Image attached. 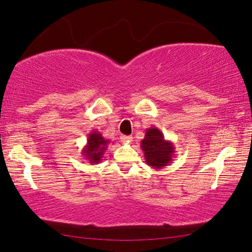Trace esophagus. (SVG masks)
I'll return each mask as SVG.
<instances>
[{"label": "esophagus", "instance_id": "34e87169", "mask_svg": "<svg viewBox=\"0 0 252 252\" xmlns=\"http://www.w3.org/2000/svg\"><path fill=\"white\" fill-rule=\"evenodd\" d=\"M120 140L123 143H130L132 141V135H121Z\"/></svg>", "mask_w": 252, "mask_h": 252}]
</instances>
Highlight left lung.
Listing matches in <instances>:
<instances>
[{
  "instance_id": "left-lung-1",
  "label": "left lung",
  "mask_w": 252,
  "mask_h": 252,
  "mask_svg": "<svg viewBox=\"0 0 252 252\" xmlns=\"http://www.w3.org/2000/svg\"><path fill=\"white\" fill-rule=\"evenodd\" d=\"M141 149L146 162L152 169H163L171 163L174 155V146L164 138L162 132L156 126L149 127L144 139L141 141Z\"/></svg>"
}]
</instances>
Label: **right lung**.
<instances>
[{"mask_svg":"<svg viewBox=\"0 0 252 252\" xmlns=\"http://www.w3.org/2000/svg\"><path fill=\"white\" fill-rule=\"evenodd\" d=\"M110 141L105 140L99 131H92L88 135V141L82 149V156L91 164L100 163Z\"/></svg>","mask_w":252,"mask_h":252,"instance_id":"obj_1","label":"right lung"}]
</instances>
